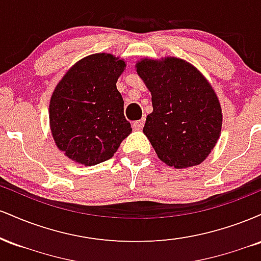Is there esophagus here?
<instances>
[{"instance_id": "1", "label": "esophagus", "mask_w": 261, "mask_h": 261, "mask_svg": "<svg viewBox=\"0 0 261 261\" xmlns=\"http://www.w3.org/2000/svg\"><path fill=\"white\" fill-rule=\"evenodd\" d=\"M143 124H145V119H141V120H137L134 122L133 127L135 128V130H140V128H142Z\"/></svg>"}]
</instances>
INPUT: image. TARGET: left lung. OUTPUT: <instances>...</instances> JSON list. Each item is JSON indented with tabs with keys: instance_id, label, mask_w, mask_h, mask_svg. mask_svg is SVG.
Instances as JSON below:
<instances>
[{
	"instance_id": "obj_1",
	"label": "left lung",
	"mask_w": 261,
	"mask_h": 261,
	"mask_svg": "<svg viewBox=\"0 0 261 261\" xmlns=\"http://www.w3.org/2000/svg\"><path fill=\"white\" fill-rule=\"evenodd\" d=\"M136 68L152 94L143 134L158 158L176 169L205 161L222 128V109L207 80L176 58L143 59Z\"/></svg>"
}]
</instances>
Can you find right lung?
Listing matches in <instances>:
<instances>
[{
  "label": "right lung",
  "instance_id": "obj_1",
  "mask_svg": "<svg viewBox=\"0 0 261 261\" xmlns=\"http://www.w3.org/2000/svg\"><path fill=\"white\" fill-rule=\"evenodd\" d=\"M124 60L93 54L76 62L56 86L49 107L56 146L70 160L95 166L110 160L131 134L116 82Z\"/></svg>",
  "mask_w": 261,
  "mask_h": 261
}]
</instances>
